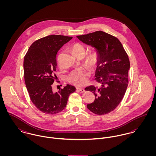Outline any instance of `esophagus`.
Listing matches in <instances>:
<instances>
[{
    "label": "esophagus",
    "instance_id": "obj_1",
    "mask_svg": "<svg viewBox=\"0 0 156 156\" xmlns=\"http://www.w3.org/2000/svg\"><path fill=\"white\" fill-rule=\"evenodd\" d=\"M76 89H77V90H80V91H81V92H83L85 91V89H83V88H79V87H77Z\"/></svg>",
    "mask_w": 156,
    "mask_h": 156
}]
</instances>
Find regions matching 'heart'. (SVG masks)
Listing matches in <instances>:
<instances>
[{
  "mask_svg": "<svg viewBox=\"0 0 156 156\" xmlns=\"http://www.w3.org/2000/svg\"><path fill=\"white\" fill-rule=\"evenodd\" d=\"M73 53L77 56L79 55H85V48L80 43H76L71 46ZM99 61V54L96 50H92L87 55L85 59L86 64L91 68L96 67ZM90 73L88 68L82 67L73 70L68 76V82L77 87H83L85 85L89 79Z\"/></svg>",
  "mask_w": 156,
  "mask_h": 156,
  "instance_id": "b5f03b06",
  "label": "heart"
}]
</instances>
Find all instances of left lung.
Listing matches in <instances>:
<instances>
[{
  "mask_svg": "<svg viewBox=\"0 0 156 156\" xmlns=\"http://www.w3.org/2000/svg\"><path fill=\"white\" fill-rule=\"evenodd\" d=\"M83 43L95 47L99 61L95 80L101 86L88 87L94 94L93 103L87 105L92 113L102 115L113 111L122 100L129 84L130 61L121 43L115 37L103 31L77 36Z\"/></svg>",
  "mask_w": 156,
  "mask_h": 156,
  "instance_id": "1",
  "label": "left lung"
}]
</instances>
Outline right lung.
<instances>
[{"label": "right lung", "mask_w": 156, "mask_h": 156, "mask_svg": "<svg viewBox=\"0 0 156 156\" xmlns=\"http://www.w3.org/2000/svg\"><path fill=\"white\" fill-rule=\"evenodd\" d=\"M72 37L51 35L34 42L28 49L23 62L24 82L30 98L40 111L53 115L63 111L69 95L76 90L67 85L58 92L52 90L56 76V55Z\"/></svg>", "instance_id": "1"}]
</instances>
